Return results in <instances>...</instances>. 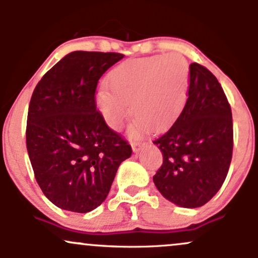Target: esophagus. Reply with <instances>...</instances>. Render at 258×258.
I'll return each mask as SVG.
<instances>
[{"label":"esophagus","instance_id":"esophagus-1","mask_svg":"<svg viewBox=\"0 0 258 258\" xmlns=\"http://www.w3.org/2000/svg\"><path fill=\"white\" fill-rule=\"evenodd\" d=\"M131 146H132L133 152L138 153L139 150L142 149V147L146 146V143H144V142H141V141H132L131 142Z\"/></svg>","mask_w":258,"mask_h":258}]
</instances>
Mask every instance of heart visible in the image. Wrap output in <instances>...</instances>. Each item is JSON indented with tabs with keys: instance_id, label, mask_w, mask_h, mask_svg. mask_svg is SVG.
<instances>
[{
	"instance_id": "b5f03b06",
	"label": "heart",
	"mask_w": 258,
	"mask_h": 258,
	"mask_svg": "<svg viewBox=\"0 0 258 258\" xmlns=\"http://www.w3.org/2000/svg\"><path fill=\"white\" fill-rule=\"evenodd\" d=\"M109 87L97 92V106L111 128H120L132 112L131 135L150 126L164 128L176 120L186 102L189 74L178 55H154L122 61L109 75Z\"/></svg>"
}]
</instances>
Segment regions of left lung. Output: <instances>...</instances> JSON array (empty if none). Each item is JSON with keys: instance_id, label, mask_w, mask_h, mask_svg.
<instances>
[{"instance_id": "8db88e82", "label": "left lung", "mask_w": 258, "mask_h": 258, "mask_svg": "<svg viewBox=\"0 0 258 258\" xmlns=\"http://www.w3.org/2000/svg\"><path fill=\"white\" fill-rule=\"evenodd\" d=\"M153 143L164 156L153 180L171 203L194 209L220 190L232 161L233 119L226 93L209 69L190 64L184 108Z\"/></svg>"}]
</instances>
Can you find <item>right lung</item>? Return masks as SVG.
<instances>
[{"label": "right lung", "mask_w": 258, "mask_h": 258, "mask_svg": "<svg viewBox=\"0 0 258 258\" xmlns=\"http://www.w3.org/2000/svg\"><path fill=\"white\" fill-rule=\"evenodd\" d=\"M123 54L75 51L49 69L29 104L26 148L41 190L55 206L86 214L108 195L132 148L97 110L99 79Z\"/></svg>", "instance_id": "obj_1"}]
</instances>
